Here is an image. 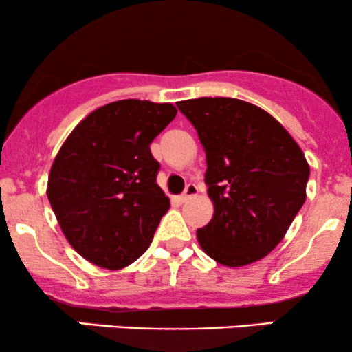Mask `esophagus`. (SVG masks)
<instances>
[{"label":"esophagus","mask_w":352,"mask_h":352,"mask_svg":"<svg viewBox=\"0 0 352 352\" xmlns=\"http://www.w3.org/2000/svg\"><path fill=\"white\" fill-rule=\"evenodd\" d=\"M197 192H199V190H197L195 185H193V184H188L187 187H185V192L182 193V195H180V201H182V204H184V201L190 200V199H192V197H195V195H197Z\"/></svg>","instance_id":"1"}]
</instances>
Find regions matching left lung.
<instances>
[{"label": "left lung", "mask_w": 352, "mask_h": 352, "mask_svg": "<svg viewBox=\"0 0 352 352\" xmlns=\"http://www.w3.org/2000/svg\"><path fill=\"white\" fill-rule=\"evenodd\" d=\"M205 155L213 204L197 240L217 263L236 268L261 260L285 238L306 200L309 164L272 114L233 98L177 102Z\"/></svg>", "instance_id": "left-lung-1"}]
</instances>
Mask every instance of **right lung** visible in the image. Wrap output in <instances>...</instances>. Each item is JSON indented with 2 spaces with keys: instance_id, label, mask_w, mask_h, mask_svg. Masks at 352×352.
Segmentation results:
<instances>
[{
  "instance_id": "add662e5",
  "label": "right lung",
  "mask_w": 352,
  "mask_h": 352,
  "mask_svg": "<svg viewBox=\"0 0 352 352\" xmlns=\"http://www.w3.org/2000/svg\"><path fill=\"white\" fill-rule=\"evenodd\" d=\"M172 104L124 99L96 109L60 145L47 199L64 236L106 270L134 263L152 243L170 200L157 185L152 140L175 119Z\"/></svg>"
}]
</instances>
